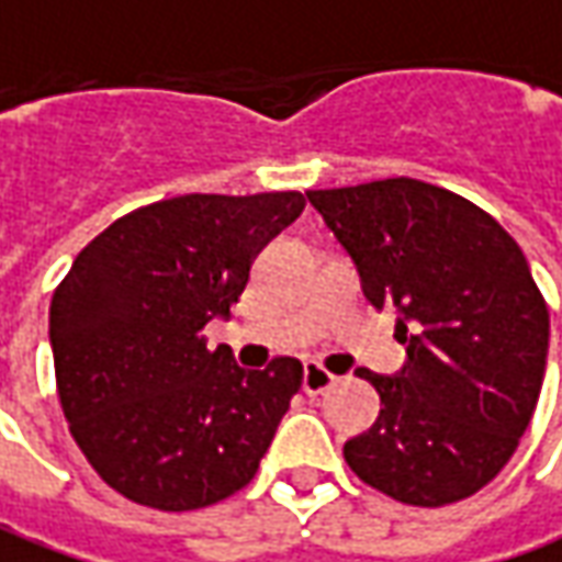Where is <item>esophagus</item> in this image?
Listing matches in <instances>:
<instances>
[{"label": "esophagus", "mask_w": 562, "mask_h": 562, "mask_svg": "<svg viewBox=\"0 0 562 562\" xmlns=\"http://www.w3.org/2000/svg\"><path fill=\"white\" fill-rule=\"evenodd\" d=\"M301 385H304L307 395H319V392H326L329 385H336V376H333L329 370H323L319 363H304V379H301Z\"/></svg>", "instance_id": "esophagus-1"}]
</instances>
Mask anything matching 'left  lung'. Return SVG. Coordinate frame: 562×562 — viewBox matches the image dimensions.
Wrapping results in <instances>:
<instances>
[{
	"label": "left lung",
	"mask_w": 562,
	"mask_h": 562,
	"mask_svg": "<svg viewBox=\"0 0 562 562\" xmlns=\"http://www.w3.org/2000/svg\"><path fill=\"white\" fill-rule=\"evenodd\" d=\"M358 263L373 307H397L407 363L360 370L382 411L345 441L360 482L411 507H445L507 467L544 382L551 314L510 233L441 186L392 177L311 189Z\"/></svg>",
	"instance_id": "obj_1"
}]
</instances>
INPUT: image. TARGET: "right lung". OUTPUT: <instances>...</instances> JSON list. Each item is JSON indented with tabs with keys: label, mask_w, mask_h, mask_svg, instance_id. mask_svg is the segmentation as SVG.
Returning a JSON list of instances; mask_svg holds the SVG:
<instances>
[{
	"label": "right lung",
	"mask_w": 562,
	"mask_h": 562,
	"mask_svg": "<svg viewBox=\"0 0 562 562\" xmlns=\"http://www.w3.org/2000/svg\"><path fill=\"white\" fill-rule=\"evenodd\" d=\"M304 211L301 192L177 195L136 207L74 258L49 307L55 385L89 467L155 510L211 507L245 488L304 367L263 370L207 348L251 263Z\"/></svg>",
	"instance_id": "right-lung-1"
}]
</instances>
